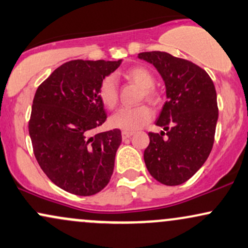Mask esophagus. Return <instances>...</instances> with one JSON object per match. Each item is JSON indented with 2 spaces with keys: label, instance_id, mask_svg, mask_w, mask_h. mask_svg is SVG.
Returning a JSON list of instances; mask_svg holds the SVG:
<instances>
[{
  "label": "esophagus",
  "instance_id": "1",
  "mask_svg": "<svg viewBox=\"0 0 248 248\" xmlns=\"http://www.w3.org/2000/svg\"><path fill=\"white\" fill-rule=\"evenodd\" d=\"M132 135H133V132H130V131H123V132H122V138L127 139V138H130Z\"/></svg>",
  "mask_w": 248,
  "mask_h": 248
}]
</instances>
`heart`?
I'll return each instance as SVG.
<instances>
[{"instance_id": "heart-1", "label": "heart", "mask_w": 248, "mask_h": 248, "mask_svg": "<svg viewBox=\"0 0 248 248\" xmlns=\"http://www.w3.org/2000/svg\"><path fill=\"white\" fill-rule=\"evenodd\" d=\"M126 77L142 89V97L151 102L159 100V94L154 88L155 78L150 69L142 66H136L126 72ZM98 97L107 108H115L118 100L117 81L112 75H108L102 80L98 87ZM153 117V111L146 104L133 108H121L110 117V124L116 129L123 131H136L148 123Z\"/></svg>"}]
</instances>
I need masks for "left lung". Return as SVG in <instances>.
<instances>
[{
  "label": "left lung",
  "instance_id": "8db88e82",
  "mask_svg": "<svg viewBox=\"0 0 248 248\" xmlns=\"http://www.w3.org/2000/svg\"><path fill=\"white\" fill-rule=\"evenodd\" d=\"M138 58L158 69L167 96L155 122L166 132H148L145 164L162 185H182L202 167L214 146L216 89L208 73L191 61L160 51L142 52Z\"/></svg>",
  "mask_w": 248,
  "mask_h": 248
}]
</instances>
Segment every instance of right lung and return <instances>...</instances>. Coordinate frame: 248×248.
I'll use <instances>...</instances> for the list:
<instances>
[{
	"label": "right lung",
	"mask_w": 248,
	"mask_h": 248,
	"mask_svg": "<svg viewBox=\"0 0 248 248\" xmlns=\"http://www.w3.org/2000/svg\"><path fill=\"white\" fill-rule=\"evenodd\" d=\"M122 60H72L38 87L29 121L33 153L54 185L78 196L97 194L111 179L119 129L92 135L107 121L98 87Z\"/></svg>",
	"instance_id": "1"
}]
</instances>
